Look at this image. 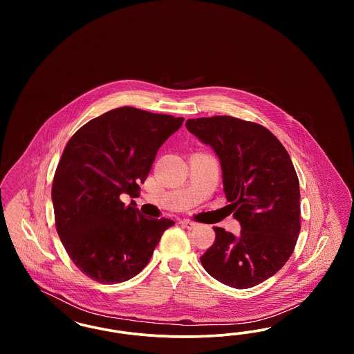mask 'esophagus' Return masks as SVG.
Returning a JSON list of instances; mask_svg holds the SVG:
<instances>
[{
	"instance_id": "34e87169",
	"label": "esophagus",
	"mask_w": 354,
	"mask_h": 354,
	"mask_svg": "<svg viewBox=\"0 0 354 354\" xmlns=\"http://www.w3.org/2000/svg\"><path fill=\"white\" fill-rule=\"evenodd\" d=\"M180 224L185 227V228H188V230H194L196 227V223H194L191 220H180Z\"/></svg>"
}]
</instances>
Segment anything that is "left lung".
<instances>
[{"label": "left lung", "mask_w": 354, "mask_h": 354, "mask_svg": "<svg viewBox=\"0 0 354 354\" xmlns=\"http://www.w3.org/2000/svg\"><path fill=\"white\" fill-rule=\"evenodd\" d=\"M185 127L218 155L223 187L241 227H214L215 243L202 266L225 286L245 289L284 267L300 234L299 178L280 140L266 127L218 115L188 119Z\"/></svg>", "instance_id": "obj_1"}]
</instances>
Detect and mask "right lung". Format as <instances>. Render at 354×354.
<instances>
[{
    "label": "right lung",
    "mask_w": 354,
    "mask_h": 354,
    "mask_svg": "<svg viewBox=\"0 0 354 354\" xmlns=\"http://www.w3.org/2000/svg\"><path fill=\"white\" fill-rule=\"evenodd\" d=\"M185 118L119 107L91 119L68 140L51 201L58 236L73 263L102 284L143 270L174 220L145 218L122 194L136 195L156 152Z\"/></svg>",
    "instance_id": "obj_1"
}]
</instances>
